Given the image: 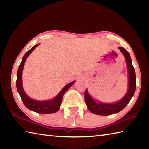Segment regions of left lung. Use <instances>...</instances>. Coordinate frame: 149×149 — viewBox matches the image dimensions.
<instances>
[{"mask_svg":"<svg viewBox=\"0 0 149 149\" xmlns=\"http://www.w3.org/2000/svg\"><path fill=\"white\" fill-rule=\"evenodd\" d=\"M118 49L122 52L123 56H124L126 63H127V65L129 72L128 91L123 99L118 101V102L113 104H103L100 102L97 103L95 101H94L89 95L86 90L84 93L85 102H86L88 109L93 114L106 116L118 113L127 105L129 101L131 100V98L134 95L136 86V83L135 70L132 64L131 56L129 55V52L124 48L120 47H118Z\"/></svg>","mask_w":149,"mask_h":149,"instance_id":"8db88e82","label":"left lung"}]
</instances>
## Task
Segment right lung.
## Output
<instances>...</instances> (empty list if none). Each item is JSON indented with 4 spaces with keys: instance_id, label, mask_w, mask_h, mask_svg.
Listing matches in <instances>:
<instances>
[{
    "instance_id": "obj_1",
    "label": "right lung",
    "mask_w": 149,
    "mask_h": 149,
    "mask_svg": "<svg viewBox=\"0 0 149 149\" xmlns=\"http://www.w3.org/2000/svg\"><path fill=\"white\" fill-rule=\"evenodd\" d=\"M40 45H34L32 49H31L29 50L26 53L23 58L22 59V62L19 66L18 71H17V91L20 95L22 100L23 101L24 105L26 106L28 109L38 113L40 114H50L54 113L58 111L59 110L60 105H61L63 97L64 94L70 87H71L75 81H73L72 83L66 84V86L63 88V89L60 91V93L57 95L54 99L49 100L45 101H38L36 100H34L31 99L28 97L26 93L24 92V90L22 86V74L23 68L24 66V63L26 62V60L30 54L32 52L34 49L36 48Z\"/></svg>"
}]
</instances>
